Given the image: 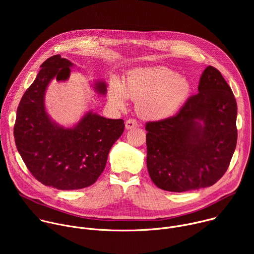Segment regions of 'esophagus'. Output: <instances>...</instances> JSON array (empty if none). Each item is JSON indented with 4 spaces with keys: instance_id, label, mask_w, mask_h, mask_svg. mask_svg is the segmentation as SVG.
<instances>
[{
    "instance_id": "1",
    "label": "esophagus",
    "mask_w": 254,
    "mask_h": 254,
    "mask_svg": "<svg viewBox=\"0 0 254 254\" xmlns=\"http://www.w3.org/2000/svg\"><path fill=\"white\" fill-rule=\"evenodd\" d=\"M138 127V123L133 119H129L126 122V128L127 129H131V128H134V127Z\"/></svg>"
}]
</instances>
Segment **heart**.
<instances>
[{"mask_svg": "<svg viewBox=\"0 0 254 254\" xmlns=\"http://www.w3.org/2000/svg\"><path fill=\"white\" fill-rule=\"evenodd\" d=\"M191 93L189 81L166 66L132 69L122 84L115 81L111 100L120 107L127 99L137 100V112L147 120L163 121L173 117L187 101Z\"/></svg>", "mask_w": 254, "mask_h": 254, "instance_id": "heart-1", "label": "heart"}]
</instances>
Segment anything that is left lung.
<instances>
[{
	"mask_svg": "<svg viewBox=\"0 0 254 254\" xmlns=\"http://www.w3.org/2000/svg\"><path fill=\"white\" fill-rule=\"evenodd\" d=\"M198 91L172 118L146 125L147 166L154 184L186 192L214 185L237 142V104L222 74L208 66Z\"/></svg>",
	"mask_w": 254,
	"mask_h": 254,
	"instance_id": "1",
	"label": "left lung"
}]
</instances>
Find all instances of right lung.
I'll list each match as a JSON object with an SVG mask.
<instances>
[{"label": "right lung", "mask_w": 254, "mask_h": 254, "mask_svg": "<svg viewBox=\"0 0 254 254\" xmlns=\"http://www.w3.org/2000/svg\"><path fill=\"white\" fill-rule=\"evenodd\" d=\"M74 64L54 55L42 63L17 110L14 137L17 150L31 174L45 186L77 190L95 183L108 153L123 134V120L103 118L91 111L71 127L58 125L46 112L49 83L66 81ZM94 90L106 94V83L96 80Z\"/></svg>", "instance_id": "1"}]
</instances>
